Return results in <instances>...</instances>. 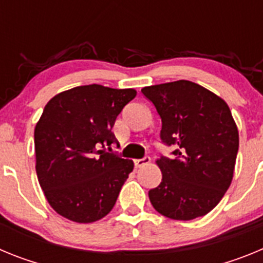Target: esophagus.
I'll list each match as a JSON object with an SVG mask.
<instances>
[{
  "mask_svg": "<svg viewBox=\"0 0 263 263\" xmlns=\"http://www.w3.org/2000/svg\"><path fill=\"white\" fill-rule=\"evenodd\" d=\"M150 162H152L150 157H143L142 159H134V164H136V167H142L145 166V164H148Z\"/></svg>",
  "mask_w": 263,
  "mask_h": 263,
  "instance_id": "1",
  "label": "esophagus"
}]
</instances>
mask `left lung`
<instances>
[{
    "instance_id": "left-lung-1",
    "label": "left lung",
    "mask_w": 263,
    "mask_h": 263,
    "mask_svg": "<svg viewBox=\"0 0 263 263\" xmlns=\"http://www.w3.org/2000/svg\"><path fill=\"white\" fill-rule=\"evenodd\" d=\"M162 118V142L175 159H157L162 182L148 191L160 215L194 220L215 208L233 179L238 129L221 97L188 80L142 88Z\"/></svg>"
}]
</instances>
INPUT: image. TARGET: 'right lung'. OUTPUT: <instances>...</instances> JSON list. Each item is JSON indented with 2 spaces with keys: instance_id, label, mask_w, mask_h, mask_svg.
<instances>
[{
  "instance_id": "right-lung-1",
  "label": "right lung",
  "mask_w": 263,
  "mask_h": 263,
  "mask_svg": "<svg viewBox=\"0 0 263 263\" xmlns=\"http://www.w3.org/2000/svg\"><path fill=\"white\" fill-rule=\"evenodd\" d=\"M136 95L133 88L80 85L45 106L34 130L35 170L48 204L60 216L88 224L113 210L134 163L99 147L117 141L111 127Z\"/></svg>"
}]
</instances>
